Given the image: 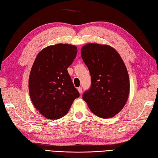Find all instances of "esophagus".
Segmentation results:
<instances>
[{"label": "esophagus", "mask_w": 158, "mask_h": 158, "mask_svg": "<svg viewBox=\"0 0 158 158\" xmlns=\"http://www.w3.org/2000/svg\"><path fill=\"white\" fill-rule=\"evenodd\" d=\"M78 92L81 94L82 93V88H81V87H79L78 88Z\"/></svg>", "instance_id": "34e87169"}]
</instances>
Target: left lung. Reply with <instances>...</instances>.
<instances>
[{
	"mask_svg": "<svg viewBox=\"0 0 158 158\" xmlns=\"http://www.w3.org/2000/svg\"><path fill=\"white\" fill-rule=\"evenodd\" d=\"M81 56L92 80L83 99L96 116L114 117L125 106L130 92L129 76L122 58L112 47L92 43L82 47Z\"/></svg>",
	"mask_w": 158,
	"mask_h": 158,
	"instance_id": "obj_1",
	"label": "left lung"
}]
</instances>
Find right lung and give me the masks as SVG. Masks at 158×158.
Instances as JSON below:
<instances>
[{"instance_id":"1","label":"right lung","mask_w":158,"mask_h":158,"mask_svg":"<svg viewBox=\"0 0 158 158\" xmlns=\"http://www.w3.org/2000/svg\"><path fill=\"white\" fill-rule=\"evenodd\" d=\"M77 54V47L58 44L42 49L35 59L29 77V93L35 109L55 120L67 113L80 96L68 73Z\"/></svg>"}]
</instances>
